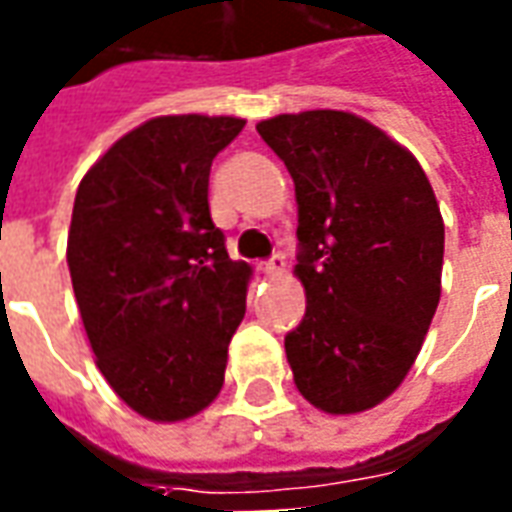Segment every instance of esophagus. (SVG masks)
<instances>
[{"mask_svg": "<svg viewBox=\"0 0 512 512\" xmlns=\"http://www.w3.org/2000/svg\"><path fill=\"white\" fill-rule=\"evenodd\" d=\"M285 268H288V260H285V255H274L268 263H263V274H268V277H279V274H285Z\"/></svg>", "mask_w": 512, "mask_h": 512, "instance_id": "obj_1", "label": "esophagus"}]
</instances>
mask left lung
Here are the masks:
<instances>
[{
  "label": "left lung",
  "mask_w": 512,
  "mask_h": 512,
  "mask_svg": "<svg viewBox=\"0 0 512 512\" xmlns=\"http://www.w3.org/2000/svg\"><path fill=\"white\" fill-rule=\"evenodd\" d=\"M296 186L307 312L285 337L293 381L326 414L403 384L441 296L444 222L425 169L365 117L312 109L257 123Z\"/></svg>",
  "instance_id": "1"
}]
</instances>
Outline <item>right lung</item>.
<instances>
[{"label": "right lung", "mask_w": 512, "mask_h": 512, "mask_svg": "<svg viewBox=\"0 0 512 512\" xmlns=\"http://www.w3.org/2000/svg\"><path fill=\"white\" fill-rule=\"evenodd\" d=\"M241 117L164 115L120 136L73 202L68 268L95 365L139 417L180 422L222 392L252 266L230 260L208 208Z\"/></svg>", "instance_id": "add662e5"}]
</instances>
